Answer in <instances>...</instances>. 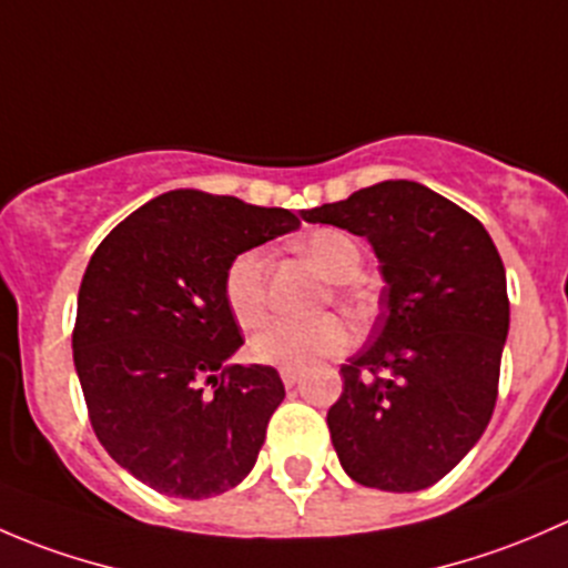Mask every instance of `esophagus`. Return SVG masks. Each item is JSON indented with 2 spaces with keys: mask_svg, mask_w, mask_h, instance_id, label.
Instances as JSON below:
<instances>
[{
  "mask_svg": "<svg viewBox=\"0 0 568 568\" xmlns=\"http://www.w3.org/2000/svg\"><path fill=\"white\" fill-rule=\"evenodd\" d=\"M280 376H283V385L285 387H294L300 382L302 371L300 368H280Z\"/></svg>",
  "mask_w": 568,
  "mask_h": 568,
  "instance_id": "obj_1",
  "label": "esophagus"
}]
</instances>
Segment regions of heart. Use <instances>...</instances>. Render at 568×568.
Returning <instances> with one entry per match:
<instances>
[{
  "label": "heart",
  "instance_id": "obj_1",
  "mask_svg": "<svg viewBox=\"0 0 568 568\" xmlns=\"http://www.w3.org/2000/svg\"><path fill=\"white\" fill-rule=\"evenodd\" d=\"M302 252L313 266L329 280H346L359 268L363 252L359 244L337 227H318L302 242ZM222 296L227 313L244 329L266 318V255L261 247L242 250L231 257L222 277ZM346 326L337 316H318L307 321L277 318L263 326L250 343V357L255 363L300 368L321 357L341 352L346 346Z\"/></svg>",
  "mask_w": 568,
  "mask_h": 568
}]
</instances>
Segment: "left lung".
Listing matches in <instances>:
<instances>
[{
    "label": "left lung",
    "mask_w": 568,
    "mask_h": 568,
    "mask_svg": "<svg viewBox=\"0 0 568 568\" xmlns=\"http://www.w3.org/2000/svg\"><path fill=\"white\" fill-rule=\"evenodd\" d=\"M302 220L368 239L385 280L374 335L326 412L341 467L371 489H428L495 412L508 337L500 252L473 214L417 181L374 183Z\"/></svg>",
    "instance_id": "8db88e82"
}]
</instances>
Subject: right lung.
<instances>
[{"instance_id":"add662e5","label":"right lung","mask_w":568,"mask_h":568,"mask_svg":"<svg viewBox=\"0 0 568 568\" xmlns=\"http://www.w3.org/2000/svg\"><path fill=\"white\" fill-rule=\"evenodd\" d=\"M300 227L285 209L173 189L125 216L82 277L73 365L106 454L168 497L203 500L255 467L285 398L268 365L231 363L233 255Z\"/></svg>"}]
</instances>
